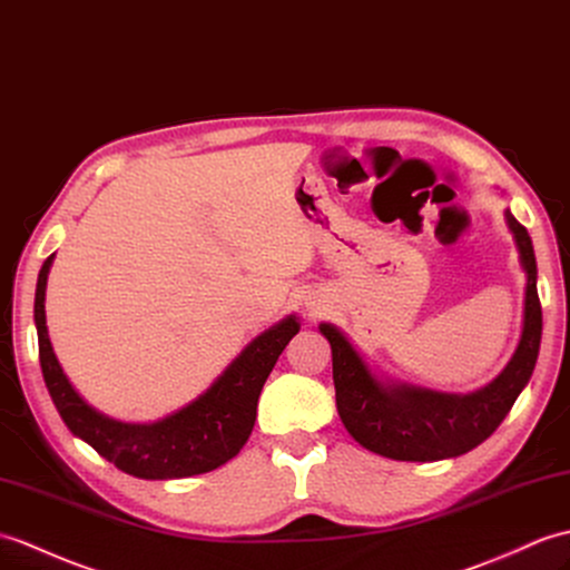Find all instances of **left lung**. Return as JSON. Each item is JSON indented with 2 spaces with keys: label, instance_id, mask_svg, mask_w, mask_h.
Instances as JSON below:
<instances>
[{
  "label": "left lung",
  "instance_id": "left-lung-1",
  "mask_svg": "<svg viewBox=\"0 0 570 570\" xmlns=\"http://www.w3.org/2000/svg\"><path fill=\"white\" fill-rule=\"evenodd\" d=\"M510 230L527 272L524 327L518 352L493 383L471 395H444L422 389H383L350 342L335 327L321 325L333 347L337 413L347 432L368 452L399 461H440L471 452L491 436L534 372L541 342V303L532 237L510 210Z\"/></svg>",
  "mask_w": 570,
  "mask_h": 570
}]
</instances>
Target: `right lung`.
<instances>
[{"label":"right lung","mask_w":570,"mask_h":570,"mask_svg":"<svg viewBox=\"0 0 570 570\" xmlns=\"http://www.w3.org/2000/svg\"><path fill=\"white\" fill-rule=\"evenodd\" d=\"M52 255L43 262L36 284L33 317L38 330V356L52 403L72 434L97 449L106 461L136 479L165 481L206 473L223 466L253 434L257 401L264 381L298 333L294 315L249 342L245 352L225 368L202 399L153 425H126L97 413L70 386L52 354L46 327V279Z\"/></svg>","instance_id":"add662e5"}]
</instances>
